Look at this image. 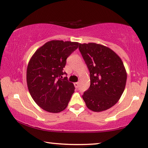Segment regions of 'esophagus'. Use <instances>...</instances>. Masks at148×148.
Segmentation results:
<instances>
[{
    "label": "esophagus",
    "mask_w": 148,
    "mask_h": 148,
    "mask_svg": "<svg viewBox=\"0 0 148 148\" xmlns=\"http://www.w3.org/2000/svg\"><path fill=\"white\" fill-rule=\"evenodd\" d=\"M74 86H75V87H76V88H77L79 87V83H78V82L74 83Z\"/></svg>",
    "instance_id": "obj_1"
}]
</instances>
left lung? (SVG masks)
I'll return each mask as SVG.
<instances>
[{
  "label": "left lung",
  "instance_id": "left-lung-1",
  "mask_svg": "<svg viewBox=\"0 0 148 148\" xmlns=\"http://www.w3.org/2000/svg\"><path fill=\"white\" fill-rule=\"evenodd\" d=\"M79 50L90 80L82 98L91 111H106L117 103L125 89L127 73L123 63L113 50L103 45L79 43Z\"/></svg>",
  "mask_w": 148,
  "mask_h": 148
}]
</instances>
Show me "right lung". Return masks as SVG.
<instances>
[{"instance_id":"add662e5","label":"right lung","mask_w":148,"mask_h":148,"mask_svg":"<svg viewBox=\"0 0 148 148\" xmlns=\"http://www.w3.org/2000/svg\"><path fill=\"white\" fill-rule=\"evenodd\" d=\"M77 42L52 41L36 50L29 60L26 82L35 102L45 111L57 113L66 109L74 92V84L63 79L66 59L78 47Z\"/></svg>"}]
</instances>
